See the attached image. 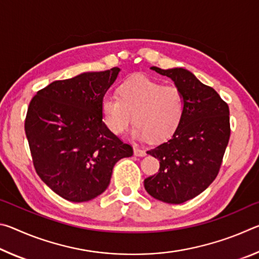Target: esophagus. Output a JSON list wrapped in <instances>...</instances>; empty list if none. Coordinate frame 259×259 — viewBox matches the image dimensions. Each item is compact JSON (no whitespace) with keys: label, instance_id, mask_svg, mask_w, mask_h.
<instances>
[{"label":"esophagus","instance_id":"1","mask_svg":"<svg viewBox=\"0 0 259 259\" xmlns=\"http://www.w3.org/2000/svg\"><path fill=\"white\" fill-rule=\"evenodd\" d=\"M134 154L136 156H145L146 152L142 150V148H139L138 146H134Z\"/></svg>","mask_w":259,"mask_h":259}]
</instances>
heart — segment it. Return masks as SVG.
Instances as JSON below:
<instances>
[{
	"mask_svg": "<svg viewBox=\"0 0 259 259\" xmlns=\"http://www.w3.org/2000/svg\"><path fill=\"white\" fill-rule=\"evenodd\" d=\"M119 98L105 96L100 113L106 128L120 135L136 122L133 137L139 140H163L179 126L185 112V97L176 85H163L144 75H136L121 83Z\"/></svg>",
	"mask_w": 259,
	"mask_h": 259,
	"instance_id": "obj_1",
	"label": "heart"
}]
</instances>
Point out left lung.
Segmentation results:
<instances>
[{
    "mask_svg": "<svg viewBox=\"0 0 259 259\" xmlns=\"http://www.w3.org/2000/svg\"><path fill=\"white\" fill-rule=\"evenodd\" d=\"M151 69L174 81L185 97V112L168 140L147 154L160 161L159 172L144 181L148 194L170 204L195 198L217 177L230 139V109L211 87L185 68Z\"/></svg>",
    "mask_w": 259,
    "mask_h": 259,
    "instance_id": "obj_1",
    "label": "left lung"
}]
</instances>
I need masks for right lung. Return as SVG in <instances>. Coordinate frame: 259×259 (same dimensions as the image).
<instances>
[{
	"mask_svg": "<svg viewBox=\"0 0 259 259\" xmlns=\"http://www.w3.org/2000/svg\"><path fill=\"white\" fill-rule=\"evenodd\" d=\"M121 69L55 81L30 100L25 133L35 170L56 194L87 202L109 185L115 163L133 147L104 124L100 103Z\"/></svg>",
	"mask_w": 259,
	"mask_h": 259,
	"instance_id": "add662e5",
	"label": "right lung"
}]
</instances>
